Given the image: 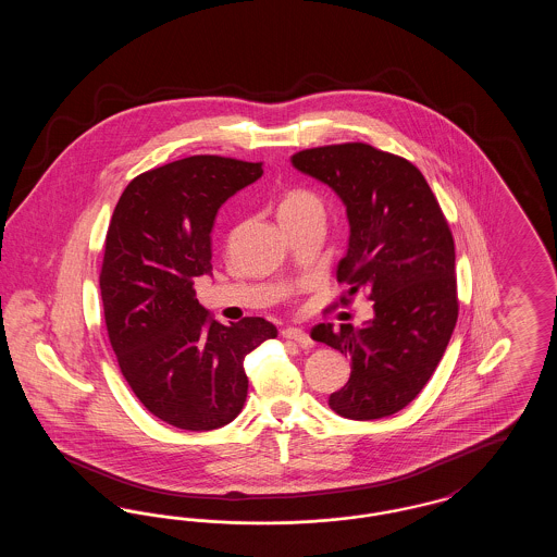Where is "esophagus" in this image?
Segmentation results:
<instances>
[{
  "mask_svg": "<svg viewBox=\"0 0 557 557\" xmlns=\"http://www.w3.org/2000/svg\"><path fill=\"white\" fill-rule=\"evenodd\" d=\"M282 336H284L286 341H294V343H298L300 346L313 345L311 336H309L305 330H300V327H286V330L282 332Z\"/></svg>",
  "mask_w": 557,
  "mask_h": 557,
  "instance_id": "1",
  "label": "esophagus"
}]
</instances>
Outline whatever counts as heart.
<instances>
[{
	"label": "heart",
	"mask_w": 557,
	"mask_h": 557,
	"mask_svg": "<svg viewBox=\"0 0 557 557\" xmlns=\"http://www.w3.org/2000/svg\"><path fill=\"white\" fill-rule=\"evenodd\" d=\"M277 216L282 223H296L311 216H323V202L315 191L307 187H292L280 198Z\"/></svg>",
	"instance_id": "obj_1"
}]
</instances>
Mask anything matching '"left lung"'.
Here are the masks:
<instances>
[{"instance_id": "left-lung-1", "label": "left lung", "mask_w": 557, "mask_h": 557, "mask_svg": "<svg viewBox=\"0 0 557 557\" xmlns=\"http://www.w3.org/2000/svg\"><path fill=\"white\" fill-rule=\"evenodd\" d=\"M292 164L332 187L346 205L348 252L338 263L348 307L359 290L373 319L319 323L311 338L350 357V377L327 405L348 420H380L422 393L443 359L459 315L455 244L422 171L363 141L300 150Z\"/></svg>"}]
</instances>
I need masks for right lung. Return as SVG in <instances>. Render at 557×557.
Instances as JSON below:
<instances>
[{
    "label": "right lung",
    "mask_w": 557,
    "mask_h": 557,
    "mask_svg": "<svg viewBox=\"0 0 557 557\" xmlns=\"http://www.w3.org/2000/svg\"><path fill=\"white\" fill-rule=\"evenodd\" d=\"M263 175V162L196 154L150 169L121 194L100 271L108 341L139 403L182 430L230 424L244 407L246 355L277 336L263 318L223 325L194 280L211 273L221 205Z\"/></svg>",
    "instance_id": "obj_1"
}]
</instances>
